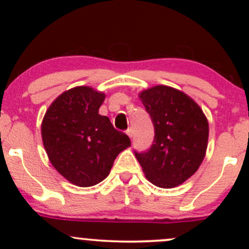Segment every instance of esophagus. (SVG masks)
I'll return each mask as SVG.
<instances>
[{"instance_id":"1","label":"esophagus","mask_w":249,"mask_h":249,"mask_svg":"<svg viewBox=\"0 0 249 249\" xmlns=\"http://www.w3.org/2000/svg\"><path fill=\"white\" fill-rule=\"evenodd\" d=\"M126 134L128 137H130V138H132V137H133V130H132V128H128V130L126 131Z\"/></svg>"}]
</instances>
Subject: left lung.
<instances>
[{
	"label": "left lung",
	"mask_w": 249,
	"mask_h": 249,
	"mask_svg": "<svg viewBox=\"0 0 249 249\" xmlns=\"http://www.w3.org/2000/svg\"><path fill=\"white\" fill-rule=\"evenodd\" d=\"M154 126V141L147 152L137 153L150 182L173 188L198 171L208 142V121L201 107L182 91L156 85L139 93Z\"/></svg>",
	"instance_id": "1"
}]
</instances>
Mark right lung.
Wrapping results in <instances>:
<instances>
[{"mask_svg":"<svg viewBox=\"0 0 249 249\" xmlns=\"http://www.w3.org/2000/svg\"><path fill=\"white\" fill-rule=\"evenodd\" d=\"M105 93L91 87L64 91L42 121L45 152L53 166L71 184L95 186L110 173L116 157L131 145L107 116L98 113Z\"/></svg>","mask_w":249,"mask_h":249,"instance_id":"1","label":"right lung"}]
</instances>
